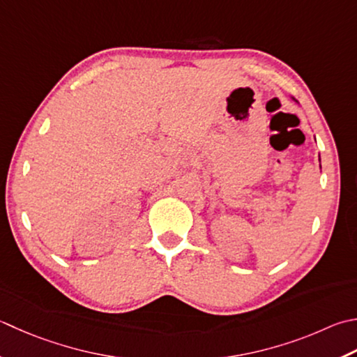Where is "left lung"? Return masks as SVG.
<instances>
[{
  "mask_svg": "<svg viewBox=\"0 0 357 357\" xmlns=\"http://www.w3.org/2000/svg\"><path fill=\"white\" fill-rule=\"evenodd\" d=\"M292 100H296V99H294V97H292ZM296 102H297V100H296ZM319 160H320V158H319Z\"/></svg>",
  "mask_w": 357,
  "mask_h": 357,
  "instance_id": "8db88e82",
  "label": "left lung"
}]
</instances>
